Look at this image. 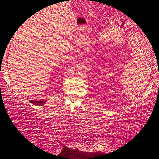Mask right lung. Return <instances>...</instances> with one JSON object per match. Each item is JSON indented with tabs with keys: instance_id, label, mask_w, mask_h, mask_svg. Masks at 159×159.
<instances>
[{
	"instance_id": "add662e5",
	"label": "right lung",
	"mask_w": 159,
	"mask_h": 159,
	"mask_svg": "<svg viewBox=\"0 0 159 159\" xmlns=\"http://www.w3.org/2000/svg\"><path fill=\"white\" fill-rule=\"evenodd\" d=\"M30 102L34 105H36V106H43V105L47 102V101H45V100H40V101H30Z\"/></svg>"
}]
</instances>
